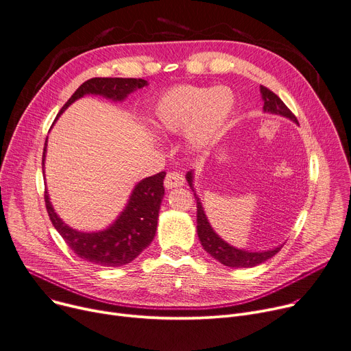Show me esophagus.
<instances>
[{
	"mask_svg": "<svg viewBox=\"0 0 351 351\" xmlns=\"http://www.w3.org/2000/svg\"><path fill=\"white\" fill-rule=\"evenodd\" d=\"M183 184H184V178L178 172H169L165 178V188L167 189L180 188V186H183Z\"/></svg>",
	"mask_w": 351,
	"mask_h": 351,
	"instance_id": "obj_1",
	"label": "esophagus"
}]
</instances>
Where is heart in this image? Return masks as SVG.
<instances>
[{"mask_svg":"<svg viewBox=\"0 0 351 351\" xmlns=\"http://www.w3.org/2000/svg\"><path fill=\"white\" fill-rule=\"evenodd\" d=\"M236 108L231 88L176 86L156 100L151 112V125L162 135L184 131L189 149L202 152L221 138L230 117Z\"/></svg>","mask_w":351,"mask_h":351,"instance_id":"b5f03b06","label":"heart"}]
</instances>
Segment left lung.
<instances>
[{
    "label": "left lung",
    "instance_id": "obj_1",
    "mask_svg": "<svg viewBox=\"0 0 351 351\" xmlns=\"http://www.w3.org/2000/svg\"><path fill=\"white\" fill-rule=\"evenodd\" d=\"M260 91H261V99L264 101V107H263L264 112L285 117V119H288L299 125L296 117L291 112V110L284 104V101L275 95V93H272L271 90H268L264 86H260ZM186 180H188L191 189L193 191L195 199L197 200V236H199V240H200L204 251L212 255L215 260H217L223 265L231 267V268H252V267H256V265L268 261L279 250L282 248V244H281V245L265 250V251H250V250L234 247V245L228 244L227 241H224L215 231V228L212 227V224H210V221L204 213V208L202 206L200 197L195 189V171H189L188 173H186Z\"/></svg>",
    "mask_w": 351,
    "mask_h": 351
}]
</instances>
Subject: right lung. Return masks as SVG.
<instances>
[{
	"label": "right lung",
	"instance_id": "1",
	"mask_svg": "<svg viewBox=\"0 0 351 351\" xmlns=\"http://www.w3.org/2000/svg\"><path fill=\"white\" fill-rule=\"evenodd\" d=\"M145 86H148V82L144 79L93 77L75 91V95L60 108L56 120L69 106L84 96H100L114 103H123L131 93ZM46 148H48V138L45 141L42 155L43 175ZM165 176V172H160L139 180L131 191L121 213L103 230L82 231L66 224L55 212L48 189L45 191L46 210L62 239L77 256L100 267H121L134 261L155 237L159 208L165 196L163 189Z\"/></svg>",
	"mask_w": 351,
	"mask_h": 351
}]
</instances>
